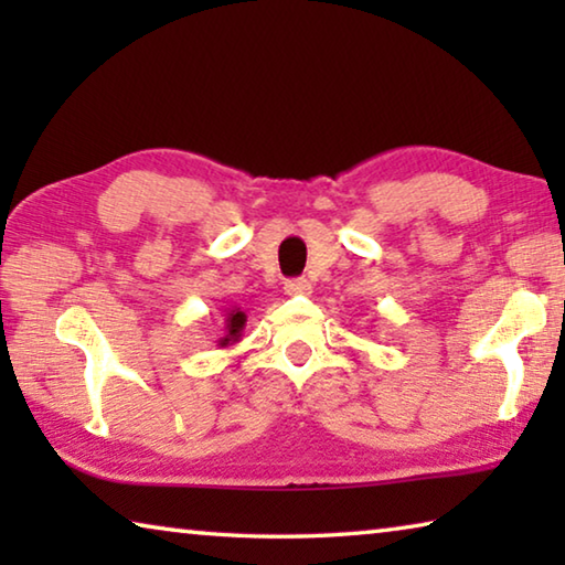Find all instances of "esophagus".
<instances>
[{
    "label": "esophagus",
    "instance_id": "obj_1",
    "mask_svg": "<svg viewBox=\"0 0 565 565\" xmlns=\"http://www.w3.org/2000/svg\"><path fill=\"white\" fill-rule=\"evenodd\" d=\"M284 294L289 296H309L311 294V284L306 279H289L284 284Z\"/></svg>",
    "mask_w": 565,
    "mask_h": 565
}]
</instances>
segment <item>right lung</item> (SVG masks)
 I'll return each mask as SVG.
<instances>
[{
  "label": "right lung",
  "mask_w": 565,
  "mask_h": 565,
  "mask_svg": "<svg viewBox=\"0 0 565 565\" xmlns=\"http://www.w3.org/2000/svg\"><path fill=\"white\" fill-rule=\"evenodd\" d=\"M246 327V313L238 309V306H232V309H226V319H224V329L226 333L222 339H218V347L226 349L242 339V331Z\"/></svg>",
  "instance_id": "add662e5"
}]
</instances>
